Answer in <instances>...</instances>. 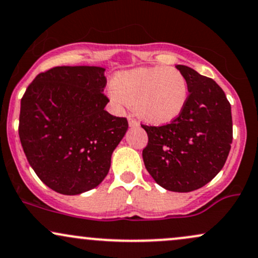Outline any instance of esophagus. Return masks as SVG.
I'll list each match as a JSON object with an SVG mask.
<instances>
[{
	"label": "esophagus",
	"instance_id": "esophagus-1",
	"mask_svg": "<svg viewBox=\"0 0 258 258\" xmlns=\"http://www.w3.org/2000/svg\"><path fill=\"white\" fill-rule=\"evenodd\" d=\"M128 125L131 126V127H138L139 123H138L137 120L133 119V117L130 116V117H128Z\"/></svg>",
	"mask_w": 258,
	"mask_h": 258
}]
</instances>
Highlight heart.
I'll list each match as a JSON object with an SVG mask.
<instances>
[{
  "label": "heart",
  "instance_id": "b5f03b06",
  "mask_svg": "<svg viewBox=\"0 0 258 258\" xmlns=\"http://www.w3.org/2000/svg\"><path fill=\"white\" fill-rule=\"evenodd\" d=\"M110 87L121 102L135 106L142 120L154 125L178 117L189 98L188 80L176 68H139L119 73Z\"/></svg>",
  "mask_w": 258,
  "mask_h": 258
}]
</instances>
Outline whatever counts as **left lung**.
Here are the masks:
<instances>
[{"label": "left lung", "mask_w": 258, "mask_h": 258, "mask_svg": "<svg viewBox=\"0 0 258 258\" xmlns=\"http://www.w3.org/2000/svg\"><path fill=\"white\" fill-rule=\"evenodd\" d=\"M176 68L188 80V103L167 125H142L148 133L142 155L159 185L188 193L207 184L226 164L233 141L232 110L214 80L185 65Z\"/></svg>", "instance_id": "8db88e82"}]
</instances>
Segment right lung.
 I'll return each mask as SVG.
<instances>
[{"mask_svg":"<svg viewBox=\"0 0 258 258\" xmlns=\"http://www.w3.org/2000/svg\"><path fill=\"white\" fill-rule=\"evenodd\" d=\"M104 68L55 67L26 88L19 138L29 164L47 186L76 195L96 188L128 128L105 110Z\"/></svg>","mask_w":258,"mask_h":258,"instance_id":"add662e5","label":"right lung"}]
</instances>
